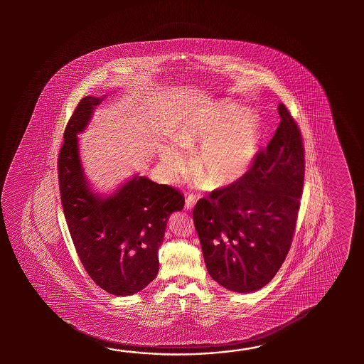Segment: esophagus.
<instances>
[{"label": "esophagus", "mask_w": 364, "mask_h": 364, "mask_svg": "<svg viewBox=\"0 0 364 364\" xmlns=\"http://www.w3.org/2000/svg\"><path fill=\"white\" fill-rule=\"evenodd\" d=\"M195 204H196V200H195V198H193V195H188V196L186 198L185 208L193 209V205H195Z\"/></svg>", "instance_id": "34e87169"}]
</instances>
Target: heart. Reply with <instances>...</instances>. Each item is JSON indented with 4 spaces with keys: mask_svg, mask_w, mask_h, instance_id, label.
<instances>
[{
    "mask_svg": "<svg viewBox=\"0 0 364 364\" xmlns=\"http://www.w3.org/2000/svg\"><path fill=\"white\" fill-rule=\"evenodd\" d=\"M171 140L185 149L199 144L193 156V171L213 187H224L240 181L251 168L260 143V126L252 112L220 101L186 117ZM160 159L171 174L185 168V157L169 143L160 147ZM201 185L207 183L201 181Z\"/></svg>",
    "mask_w": 364,
    "mask_h": 364,
    "instance_id": "b5f03b06",
    "label": "heart"
}]
</instances>
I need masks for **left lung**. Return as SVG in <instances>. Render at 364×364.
Here are the masks:
<instances>
[{
	"instance_id": "8db88e82",
	"label": "left lung",
	"mask_w": 364,
	"mask_h": 364,
	"mask_svg": "<svg viewBox=\"0 0 364 364\" xmlns=\"http://www.w3.org/2000/svg\"><path fill=\"white\" fill-rule=\"evenodd\" d=\"M279 127L251 169L193 208L210 277L234 293H252L276 276L291 246L304 178L302 135L284 104Z\"/></svg>"
}]
</instances>
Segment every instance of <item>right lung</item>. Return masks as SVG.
<instances>
[{
  "label": "right lung",
  "mask_w": 364,
  "mask_h": 364,
  "mask_svg": "<svg viewBox=\"0 0 364 364\" xmlns=\"http://www.w3.org/2000/svg\"><path fill=\"white\" fill-rule=\"evenodd\" d=\"M107 95L85 96L70 118L58 155L62 207L77 256L90 277L109 294L132 295L159 273V247L168 220L185 199L171 186L134 174L113 193H97L85 176L77 134Z\"/></svg>",
  "instance_id": "right-lung-1"
}]
</instances>
